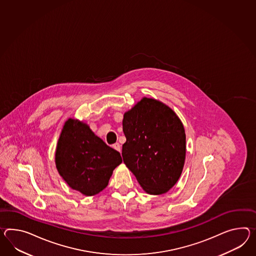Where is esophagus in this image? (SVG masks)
<instances>
[{"mask_svg": "<svg viewBox=\"0 0 256 256\" xmlns=\"http://www.w3.org/2000/svg\"><path fill=\"white\" fill-rule=\"evenodd\" d=\"M112 148H114V150H118V152H121V146H120V144H118V142L112 145Z\"/></svg>", "mask_w": 256, "mask_h": 256, "instance_id": "obj_1", "label": "esophagus"}]
</instances>
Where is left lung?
<instances>
[{
  "label": "left lung",
  "instance_id": "8db88e82",
  "mask_svg": "<svg viewBox=\"0 0 256 256\" xmlns=\"http://www.w3.org/2000/svg\"><path fill=\"white\" fill-rule=\"evenodd\" d=\"M126 168L147 194L168 192L180 176L186 156V134L176 112L159 100L144 97L124 114Z\"/></svg>",
  "mask_w": 256,
  "mask_h": 256
}]
</instances>
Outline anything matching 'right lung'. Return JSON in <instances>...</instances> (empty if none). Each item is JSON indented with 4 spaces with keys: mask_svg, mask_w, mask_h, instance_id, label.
<instances>
[{
    "mask_svg": "<svg viewBox=\"0 0 256 256\" xmlns=\"http://www.w3.org/2000/svg\"><path fill=\"white\" fill-rule=\"evenodd\" d=\"M121 162L118 152L96 136L86 123L73 118L66 121L57 142L56 164L69 187L86 196L98 194Z\"/></svg>",
    "mask_w": 256,
    "mask_h": 256,
    "instance_id": "right-lung-1",
    "label": "right lung"
}]
</instances>
